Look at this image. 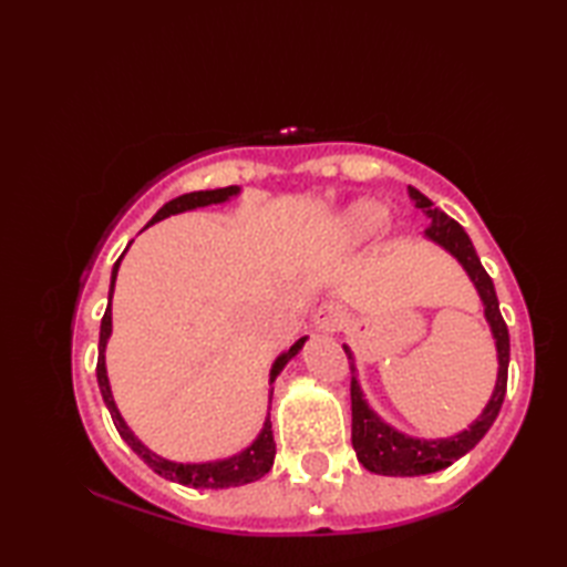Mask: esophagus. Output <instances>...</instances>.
I'll list each match as a JSON object with an SVG mask.
<instances>
[{
	"instance_id": "esophagus-1",
	"label": "esophagus",
	"mask_w": 567,
	"mask_h": 567,
	"mask_svg": "<svg viewBox=\"0 0 567 567\" xmlns=\"http://www.w3.org/2000/svg\"><path fill=\"white\" fill-rule=\"evenodd\" d=\"M315 321H317V327L321 331H336L343 323V309L339 305H333V302L321 305Z\"/></svg>"
}]
</instances>
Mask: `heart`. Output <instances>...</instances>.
Returning <instances> with one entry per match:
<instances>
[{
	"label": "heart",
	"mask_w": 567,
	"mask_h": 567,
	"mask_svg": "<svg viewBox=\"0 0 567 567\" xmlns=\"http://www.w3.org/2000/svg\"><path fill=\"white\" fill-rule=\"evenodd\" d=\"M384 221V209L375 202H358L343 214V231L351 238H368Z\"/></svg>",
	"instance_id": "obj_1"
}]
</instances>
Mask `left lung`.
Segmentation results:
<instances>
[{
    "mask_svg": "<svg viewBox=\"0 0 567 567\" xmlns=\"http://www.w3.org/2000/svg\"><path fill=\"white\" fill-rule=\"evenodd\" d=\"M409 199L414 202V207L424 212L431 226L426 228V236L436 240L445 250H451L453 256L463 262L467 270L470 280L475 282L480 297L485 302V317L492 327V333L497 339V355H499V375L495 384V394H492L489 404L485 412L480 414L473 426L467 431L457 433L453 439H441V441H419L409 439L404 433L394 431L392 426L382 424V421L370 412V406L363 400V392H360V384L355 380V365H353V353L351 348L343 346V351L351 360V409H353V429H351V441L358 461L368 467L370 473L375 475H392V477H414V475H429L439 473V470L449 467L455 463L457 457H463L467 451H473L475 445L483 441L489 426L495 424V419L502 409L504 394H507V370H509V331L507 323H504L499 315V302L495 285H492V277L480 262L477 252L473 248V240L467 238L463 226L457 224L451 216H445L433 207L429 197L421 195L419 189L409 187Z\"/></svg>",
    "mask_w": 567,
    "mask_h": 567,
    "instance_id": "8db88e82",
    "label": "left lung"
}]
</instances>
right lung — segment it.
<instances>
[{
  "label": "right lung",
  "instance_id": "add662e5",
  "mask_svg": "<svg viewBox=\"0 0 567 567\" xmlns=\"http://www.w3.org/2000/svg\"><path fill=\"white\" fill-rule=\"evenodd\" d=\"M234 195H238V187H234V185L231 187H219V189L189 192V195L175 197V199L167 202L165 207L148 221V226L165 219V216H171V214H179V212H187V209H195V207H207V204H219V202H226L228 197H234ZM122 258L114 262V270H112L110 305H106V311L102 317L100 358H97L100 392L104 396L106 409H110L118 436H122L131 445V451L143 457V463H146L153 470V473H158L165 480H173V483L187 485V487H212V489H224V487H238V485L256 483V480H260L265 473H268V470L272 467V461H275V439H272L270 419H265V426L260 431V436L244 453H238L234 457H226V461H216V463H173V461H165V457H161V455L151 453L146 445H143L134 436V433H131V429L126 426V421L122 419V414H118L112 390H110V378H106V368H104V348H106V339H110V333H112V292H114L118 262H122ZM302 346H305V339H299L290 348V351L282 353L280 358L275 360V365L270 370V382H275L277 372L285 368L287 360L299 353V348H302ZM270 396H272V390H270Z\"/></svg>",
  "mask_w": 567,
  "mask_h": 567
}]
</instances>
